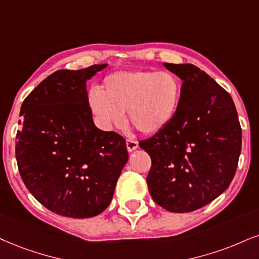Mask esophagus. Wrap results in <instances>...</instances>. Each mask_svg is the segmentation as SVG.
I'll use <instances>...</instances> for the list:
<instances>
[{
    "label": "esophagus",
    "instance_id": "obj_1",
    "mask_svg": "<svg viewBox=\"0 0 259 259\" xmlns=\"http://www.w3.org/2000/svg\"><path fill=\"white\" fill-rule=\"evenodd\" d=\"M126 146H127V150H128V152H132L135 151L136 149H138V142L135 139H127Z\"/></svg>",
    "mask_w": 259,
    "mask_h": 259
}]
</instances>
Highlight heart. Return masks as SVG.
Here are the masks:
<instances>
[{
  "instance_id": "heart-1",
  "label": "heart",
  "mask_w": 259,
  "mask_h": 259,
  "mask_svg": "<svg viewBox=\"0 0 259 259\" xmlns=\"http://www.w3.org/2000/svg\"><path fill=\"white\" fill-rule=\"evenodd\" d=\"M183 81L169 71H120L104 78L102 90L92 89L89 105L102 128L128 122L146 135L164 130L183 101Z\"/></svg>"
}]
</instances>
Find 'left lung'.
I'll return each instance as SVG.
<instances>
[{"label":"left lung","mask_w":259,"mask_h":259,"mask_svg":"<svg viewBox=\"0 0 259 259\" xmlns=\"http://www.w3.org/2000/svg\"><path fill=\"white\" fill-rule=\"evenodd\" d=\"M183 80L180 108L164 130L139 146L151 157L146 183L170 212H190L231 185L241 151V127L231 95L194 65L163 63Z\"/></svg>","instance_id":"left-lung-1"}]
</instances>
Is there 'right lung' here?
Instances as JSON below:
<instances>
[{
    "label": "right lung",
    "mask_w": 259,
    "mask_h": 259,
    "mask_svg": "<svg viewBox=\"0 0 259 259\" xmlns=\"http://www.w3.org/2000/svg\"><path fill=\"white\" fill-rule=\"evenodd\" d=\"M105 67L56 71L21 105L19 173L41 205L66 218L104 211L128 161L123 137L97 128L92 120L86 80Z\"/></svg>",
    "instance_id": "obj_1"
}]
</instances>
